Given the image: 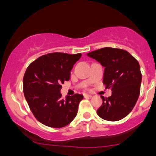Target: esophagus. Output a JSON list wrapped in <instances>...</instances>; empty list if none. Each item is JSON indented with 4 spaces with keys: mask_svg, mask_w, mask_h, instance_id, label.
Returning a JSON list of instances; mask_svg holds the SVG:
<instances>
[{
    "mask_svg": "<svg viewBox=\"0 0 156 156\" xmlns=\"http://www.w3.org/2000/svg\"><path fill=\"white\" fill-rule=\"evenodd\" d=\"M84 97H85V98H91V97H92V95H91V94H84Z\"/></svg>",
    "mask_w": 156,
    "mask_h": 156,
    "instance_id": "1",
    "label": "esophagus"
}]
</instances>
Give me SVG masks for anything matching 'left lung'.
<instances>
[{
  "label": "left lung",
  "instance_id": "1",
  "mask_svg": "<svg viewBox=\"0 0 156 156\" xmlns=\"http://www.w3.org/2000/svg\"><path fill=\"white\" fill-rule=\"evenodd\" d=\"M105 68L103 83L111 88L112 94L102 98L97 114L106 121L115 122L132 112L140 94L142 73L138 61L128 51L104 48L87 54Z\"/></svg>",
  "mask_w": 156,
  "mask_h": 156
}]
</instances>
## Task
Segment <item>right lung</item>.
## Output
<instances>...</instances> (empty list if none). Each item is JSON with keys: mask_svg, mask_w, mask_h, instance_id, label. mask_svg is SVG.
Masks as SVG:
<instances>
[{"mask_svg": "<svg viewBox=\"0 0 156 156\" xmlns=\"http://www.w3.org/2000/svg\"><path fill=\"white\" fill-rule=\"evenodd\" d=\"M81 57V53H51L27 67L23 78L24 97L34 117L44 126L65 127L76 117L84 96L75 94L62 99L61 89Z\"/></svg>", "mask_w": 156, "mask_h": 156, "instance_id": "1", "label": "right lung"}]
</instances>
